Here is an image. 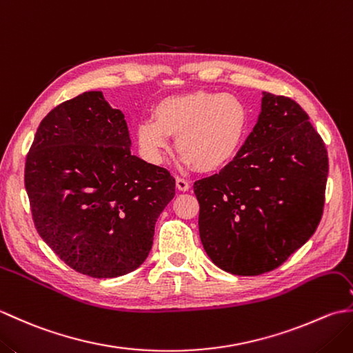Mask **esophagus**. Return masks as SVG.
Returning a JSON list of instances; mask_svg holds the SVG:
<instances>
[{"label": "esophagus", "mask_w": 353, "mask_h": 353, "mask_svg": "<svg viewBox=\"0 0 353 353\" xmlns=\"http://www.w3.org/2000/svg\"><path fill=\"white\" fill-rule=\"evenodd\" d=\"M176 186H177L179 191L185 192V191L190 190V182L185 181V179H182V177H176Z\"/></svg>", "instance_id": "obj_1"}]
</instances>
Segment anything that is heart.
Segmentation results:
<instances>
[{
	"label": "heart",
	"mask_w": 353,
	"mask_h": 353,
	"mask_svg": "<svg viewBox=\"0 0 353 353\" xmlns=\"http://www.w3.org/2000/svg\"><path fill=\"white\" fill-rule=\"evenodd\" d=\"M152 117L137 125V141L145 159L161 163L170 134H176L181 161L201 171H216L234 161L250 125L243 100L211 91L167 97L153 108Z\"/></svg>",
	"instance_id": "b5f03b06"
}]
</instances>
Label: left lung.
I'll use <instances>...</instances> for the list:
<instances>
[{"instance_id":"obj_1","label":"left lung","mask_w":353,"mask_h":353,"mask_svg":"<svg viewBox=\"0 0 353 353\" xmlns=\"http://www.w3.org/2000/svg\"><path fill=\"white\" fill-rule=\"evenodd\" d=\"M327 170L308 114L288 97L264 92L258 123L234 161L194 183L208 256L239 276L282 265L319 226Z\"/></svg>"}]
</instances>
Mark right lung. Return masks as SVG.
I'll use <instances>...</instances> for the list:
<instances>
[{
	"label": "right lung",
	"instance_id": "1",
	"mask_svg": "<svg viewBox=\"0 0 353 353\" xmlns=\"http://www.w3.org/2000/svg\"><path fill=\"white\" fill-rule=\"evenodd\" d=\"M130 144L121 110L89 91L52 109L30 147L24 182L37 234L81 274L137 270L176 194L170 171L130 154Z\"/></svg>",
	"mask_w": 353,
	"mask_h": 353
}]
</instances>
